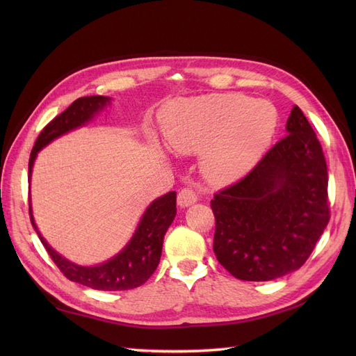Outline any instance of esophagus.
<instances>
[{"mask_svg": "<svg viewBox=\"0 0 356 356\" xmlns=\"http://www.w3.org/2000/svg\"><path fill=\"white\" fill-rule=\"evenodd\" d=\"M196 200H197V193L193 188L186 187V188H182L179 191V195H178V204H179V207H182V208L190 207V204H193Z\"/></svg>", "mask_w": 356, "mask_h": 356, "instance_id": "34e87169", "label": "esophagus"}]
</instances>
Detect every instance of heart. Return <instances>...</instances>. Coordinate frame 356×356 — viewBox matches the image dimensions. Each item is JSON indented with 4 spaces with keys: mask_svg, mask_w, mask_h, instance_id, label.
Instances as JSON below:
<instances>
[{
    "mask_svg": "<svg viewBox=\"0 0 356 356\" xmlns=\"http://www.w3.org/2000/svg\"><path fill=\"white\" fill-rule=\"evenodd\" d=\"M277 126L275 106L241 93H213L177 102L163 127L172 149L203 153V174L225 184L246 174L263 156Z\"/></svg>",
    "mask_w": 356,
    "mask_h": 356,
    "instance_id": "heart-1",
    "label": "heart"
}]
</instances>
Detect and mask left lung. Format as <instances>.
Listing matches in <instances>:
<instances>
[{"instance_id": "obj_1", "label": "left lung", "mask_w": 356, "mask_h": 356, "mask_svg": "<svg viewBox=\"0 0 356 356\" xmlns=\"http://www.w3.org/2000/svg\"><path fill=\"white\" fill-rule=\"evenodd\" d=\"M286 132L243 178L211 200L213 252L241 281H272L297 270L330 221L327 161L297 105Z\"/></svg>"}]
</instances>
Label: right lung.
Here are the masks:
<instances>
[{"mask_svg": "<svg viewBox=\"0 0 356 356\" xmlns=\"http://www.w3.org/2000/svg\"><path fill=\"white\" fill-rule=\"evenodd\" d=\"M106 102H110V98L99 95L79 98L65 111L56 115L47 126H44L29 156L28 177L31 178L32 165H34L37 153L42 147H46L55 138L89 122L95 113L104 108ZM175 215L177 193L169 191L165 196L156 199L149 204L144 217L139 221L134 238L120 254H117L111 260L101 266L81 267L65 260L58 252L53 251L47 242L42 239V236L37 230L34 218H32V211L29 207L31 222L34 225L41 243L44 245L47 254L63 273V276L68 277L72 282H79L81 285L101 291L134 289L148 281L149 276L154 273L159 266L165 233L172 221H174Z\"/></svg>", "mask_w": 356, "mask_h": 356, "instance_id": "right-lung-1", "label": "right lung"}]
</instances>
